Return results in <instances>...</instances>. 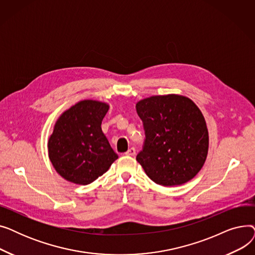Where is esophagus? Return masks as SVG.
I'll list each match as a JSON object with an SVG mask.
<instances>
[{
    "mask_svg": "<svg viewBox=\"0 0 255 255\" xmlns=\"http://www.w3.org/2000/svg\"><path fill=\"white\" fill-rule=\"evenodd\" d=\"M135 149L134 148H129L128 149V151L125 153V155H127V156H134L135 155Z\"/></svg>",
    "mask_w": 255,
    "mask_h": 255,
    "instance_id": "obj_1",
    "label": "esophagus"
}]
</instances>
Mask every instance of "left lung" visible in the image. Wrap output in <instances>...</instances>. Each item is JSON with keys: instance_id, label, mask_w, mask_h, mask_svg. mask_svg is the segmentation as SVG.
<instances>
[{"instance_id": "obj_1", "label": "left lung", "mask_w": 255, "mask_h": 255, "mask_svg": "<svg viewBox=\"0 0 255 255\" xmlns=\"http://www.w3.org/2000/svg\"><path fill=\"white\" fill-rule=\"evenodd\" d=\"M145 139L136 160L153 182L177 186L202 169L209 149L205 118L189 98L176 94L136 103Z\"/></svg>"}]
</instances>
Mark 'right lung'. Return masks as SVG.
<instances>
[{"label":"right lung","mask_w":255,"mask_h":255,"mask_svg":"<svg viewBox=\"0 0 255 255\" xmlns=\"http://www.w3.org/2000/svg\"><path fill=\"white\" fill-rule=\"evenodd\" d=\"M110 106L96 100L79 101L64 112L48 139V157L65 180L88 185L109 170L118 155L101 129Z\"/></svg>","instance_id":"add662e5"}]
</instances>
